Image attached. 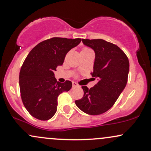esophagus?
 <instances>
[{"instance_id": "1", "label": "esophagus", "mask_w": 151, "mask_h": 151, "mask_svg": "<svg viewBox=\"0 0 151 151\" xmlns=\"http://www.w3.org/2000/svg\"><path fill=\"white\" fill-rule=\"evenodd\" d=\"M72 86H73V87H77V86H78V84H77V83L76 82H72Z\"/></svg>"}]
</instances>
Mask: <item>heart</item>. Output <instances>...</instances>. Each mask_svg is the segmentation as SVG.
<instances>
[{
  "label": "heart",
  "instance_id": "heart-1",
  "mask_svg": "<svg viewBox=\"0 0 151 151\" xmlns=\"http://www.w3.org/2000/svg\"><path fill=\"white\" fill-rule=\"evenodd\" d=\"M89 50H91L89 49L88 47H84L82 50H81V52H87V51H89Z\"/></svg>",
  "mask_w": 151,
  "mask_h": 151
}]
</instances>
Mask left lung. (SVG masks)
Listing matches in <instances>:
<instances>
[{
    "instance_id": "left-lung-1",
    "label": "left lung",
    "mask_w": 151,
    "mask_h": 151,
    "mask_svg": "<svg viewBox=\"0 0 151 151\" xmlns=\"http://www.w3.org/2000/svg\"><path fill=\"white\" fill-rule=\"evenodd\" d=\"M84 45L95 52L91 76L98 82L93 87L82 86L84 96L75 104L89 115H99L113 106L125 89L129 72V62L126 54L117 45L101 39H82Z\"/></svg>"
}]
</instances>
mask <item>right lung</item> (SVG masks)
<instances>
[{
  "instance_id": "add662e5",
  "label": "right lung",
  "mask_w": 151,
  "mask_h": 151,
  "mask_svg": "<svg viewBox=\"0 0 151 151\" xmlns=\"http://www.w3.org/2000/svg\"><path fill=\"white\" fill-rule=\"evenodd\" d=\"M81 39L52 37L42 41L30 52L22 64L19 76L22 103L32 116L49 120L58 108V97L68 91L72 84L57 81L54 72L63 64L67 53Z\"/></svg>"
}]
</instances>
